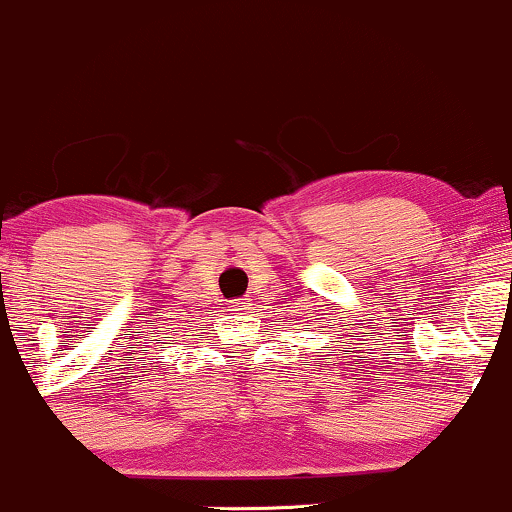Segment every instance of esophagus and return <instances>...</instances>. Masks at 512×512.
Returning a JSON list of instances; mask_svg holds the SVG:
<instances>
[{"label":"esophagus","instance_id":"1","mask_svg":"<svg viewBox=\"0 0 512 512\" xmlns=\"http://www.w3.org/2000/svg\"><path fill=\"white\" fill-rule=\"evenodd\" d=\"M238 310H243V305H240V308H238Z\"/></svg>","mask_w":512,"mask_h":512}]
</instances>
